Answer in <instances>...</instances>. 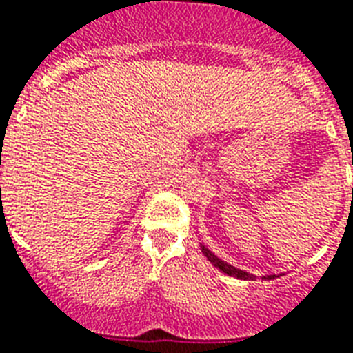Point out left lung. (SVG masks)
<instances>
[{
    "mask_svg": "<svg viewBox=\"0 0 353 353\" xmlns=\"http://www.w3.org/2000/svg\"><path fill=\"white\" fill-rule=\"evenodd\" d=\"M201 250H203L204 256H206V259H208L210 262H212L213 265H215V268L221 269L222 272H226L228 276L241 278V280H253V278H256V276H253V274H250V272L241 271V269H236V268H233V265H230V263H226V262H224V260H221V259H219V256H215V254H213L212 251L206 250L204 245H201ZM272 278H274V274H269V276H263V280H272Z\"/></svg>",
    "mask_w": 353,
    "mask_h": 353,
    "instance_id": "1",
    "label": "left lung"
}]
</instances>
